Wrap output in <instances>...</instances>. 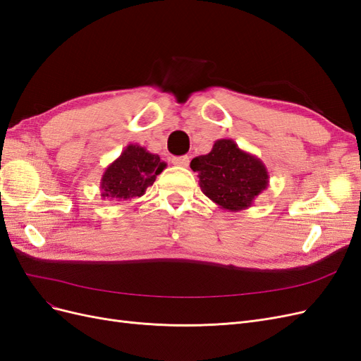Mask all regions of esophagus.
I'll list each match as a JSON object with an SVG mask.
<instances>
[{
	"label": "esophagus",
	"instance_id": "obj_1",
	"mask_svg": "<svg viewBox=\"0 0 361 361\" xmlns=\"http://www.w3.org/2000/svg\"><path fill=\"white\" fill-rule=\"evenodd\" d=\"M171 162L174 164V166H178V167H188L190 158L188 157H174L171 159Z\"/></svg>",
	"mask_w": 361,
	"mask_h": 361
}]
</instances>
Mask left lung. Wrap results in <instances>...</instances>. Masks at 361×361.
Listing matches in <instances>:
<instances>
[{
	"mask_svg": "<svg viewBox=\"0 0 361 361\" xmlns=\"http://www.w3.org/2000/svg\"><path fill=\"white\" fill-rule=\"evenodd\" d=\"M190 167L199 173L206 197L231 212L247 209L269 183L265 164L231 138L216 140L209 154L195 157Z\"/></svg>",
	"mask_w": 361,
	"mask_h": 361,
	"instance_id": "obj_1",
	"label": "left lung"
}]
</instances>
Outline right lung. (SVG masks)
I'll list each match as a JSON object with an SVG mask.
<instances>
[{
    "mask_svg": "<svg viewBox=\"0 0 361 361\" xmlns=\"http://www.w3.org/2000/svg\"><path fill=\"white\" fill-rule=\"evenodd\" d=\"M166 166V162L158 155L150 154L146 147L128 145L102 174V199L129 200L141 197Z\"/></svg>",
    "mask_w": 361,
    "mask_h": 361,
    "instance_id": "1",
    "label": "right lung"
}]
</instances>
